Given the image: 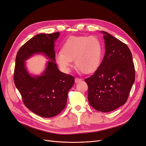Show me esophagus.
<instances>
[{"instance_id": "obj_1", "label": "esophagus", "mask_w": 146, "mask_h": 146, "mask_svg": "<svg viewBox=\"0 0 146 146\" xmlns=\"http://www.w3.org/2000/svg\"><path fill=\"white\" fill-rule=\"evenodd\" d=\"M81 81H82V80L80 78H75V82H76V83H78V82H80Z\"/></svg>"}]
</instances>
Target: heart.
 <instances>
[{
    "label": "heart",
    "instance_id": "1",
    "mask_svg": "<svg viewBox=\"0 0 146 146\" xmlns=\"http://www.w3.org/2000/svg\"><path fill=\"white\" fill-rule=\"evenodd\" d=\"M104 47L98 38L94 36H75L68 38L55 54L56 63L64 72H69L72 61L77 70L83 74H91L98 69L102 63Z\"/></svg>",
    "mask_w": 146,
    "mask_h": 146
}]
</instances>
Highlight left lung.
<instances>
[{
  "label": "left lung",
  "instance_id": "obj_1",
  "mask_svg": "<svg viewBox=\"0 0 146 146\" xmlns=\"http://www.w3.org/2000/svg\"><path fill=\"white\" fill-rule=\"evenodd\" d=\"M104 35L105 54L94 74L85 78L88 99L98 111H113L127 102L135 80L133 58L128 46L108 33Z\"/></svg>",
  "mask_w": 146,
  "mask_h": 146
}]
</instances>
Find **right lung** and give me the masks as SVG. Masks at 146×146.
I'll return each mask as SVG.
<instances>
[{
  "mask_svg": "<svg viewBox=\"0 0 146 146\" xmlns=\"http://www.w3.org/2000/svg\"><path fill=\"white\" fill-rule=\"evenodd\" d=\"M60 32L39 33L22 46L16 55L14 82L30 111L42 117L58 115L65 108L68 93L74 84V77L59 70L55 63V42ZM49 60L40 75L30 74L25 61L35 54Z\"/></svg>",
  "mask_w": 146,
  "mask_h": 146,
  "instance_id": "obj_1",
  "label": "right lung"
}]
</instances>
